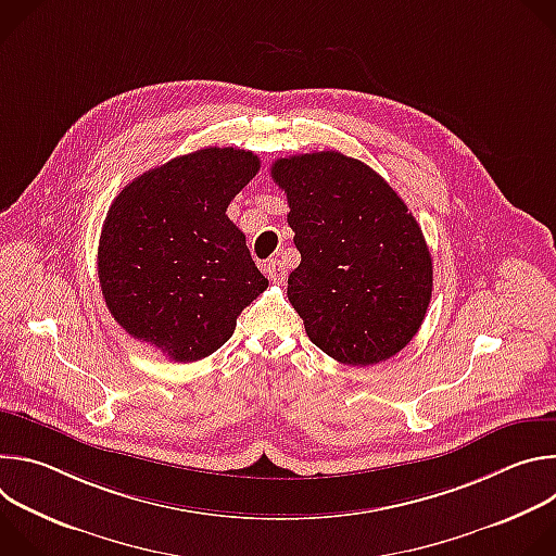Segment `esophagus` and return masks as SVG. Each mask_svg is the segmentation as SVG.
Returning <instances> with one entry per match:
<instances>
[{
  "label": "esophagus",
  "instance_id": "34e87169",
  "mask_svg": "<svg viewBox=\"0 0 556 556\" xmlns=\"http://www.w3.org/2000/svg\"><path fill=\"white\" fill-rule=\"evenodd\" d=\"M264 270H266L268 279L275 283H281L286 279V266L281 264V260H270L268 264H264Z\"/></svg>",
  "mask_w": 556,
  "mask_h": 556
}]
</instances>
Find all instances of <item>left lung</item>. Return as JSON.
<instances>
[{
	"instance_id": "1",
	"label": "left lung",
	"mask_w": 556,
	"mask_h": 556,
	"mask_svg": "<svg viewBox=\"0 0 556 556\" xmlns=\"http://www.w3.org/2000/svg\"><path fill=\"white\" fill-rule=\"evenodd\" d=\"M301 264L288 299L309 341L343 365H376L420 330L433 264L416 217L371 167L339 151L279 157Z\"/></svg>"
}]
</instances>
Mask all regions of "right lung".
<instances>
[{
    "label": "right lung",
    "mask_w": 556,
    "mask_h": 556,
    "mask_svg": "<svg viewBox=\"0 0 556 556\" xmlns=\"http://www.w3.org/2000/svg\"><path fill=\"white\" fill-rule=\"evenodd\" d=\"M260 172L247 149L208 147L144 172L112 202L99 281L114 321L178 363L219 350L268 279L226 208Z\"/></svg>",
    "instance_id": "right-lung-1"
}]
</instances>
